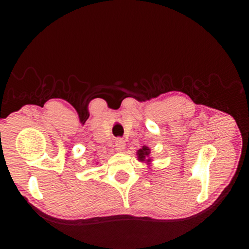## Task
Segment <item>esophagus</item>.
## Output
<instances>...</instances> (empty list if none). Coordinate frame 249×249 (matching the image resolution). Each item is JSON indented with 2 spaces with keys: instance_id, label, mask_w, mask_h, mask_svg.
<instances>
[{
  "instance_id": "34e87169",
  "label": "esophagus",
  "mask_w": 249,
  "mask_h": 249,
  "mask_svg": "<svg viewBox=\"0 0 249 249\" xmlns=\"http://www.w3.org/2000/svg\"><path fill=\"white\" fill-rule=\"evenodd\" d=\"M115 146H116V149L118 152H123L124 149V146H125V143L123 139H117L116 142H115Z\"/></svg>"
}]
</instances>
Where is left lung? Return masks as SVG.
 <instances>
[{
	"label": "left lung",
	"mask_w": 249,
	"mask_h": 249,
	"mask_svg": "<svg viewBox=\"0 0 249 249\" xmlns=\"http://www.w3.org/2000/svg\"><path fill=\"white\" fill-rule=\"evenodd\" d=\"M148 154H149V149H148V147H146V146H143L142 148L139 149V152H138L139 159H140L141 161H144L145 157H147V156H148ZM147 161H149V159H148Z\"/></svg>",
	"instance_id": "obj_1"
}]
</instances>
